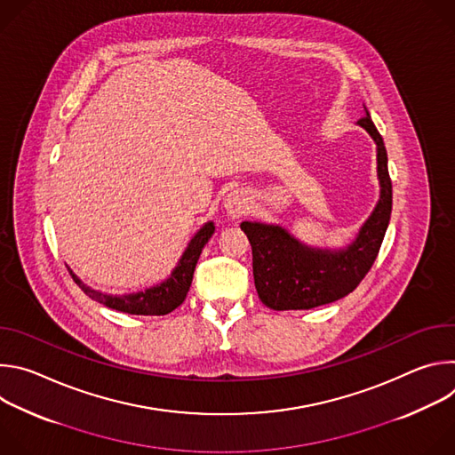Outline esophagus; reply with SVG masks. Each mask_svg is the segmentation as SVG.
Segmentation results:
<instances>
[{
    "instance_id": "1",
    "label": "esophagus",
    "mask_w": 455,
    "mask_h": 455,
    "mask_svg": "<svg viewBox=\"0 0 455 455\" xmlns=\"http://www.w3.org/2000/svg\"><path fill=\"white\" fill-rule=\"evenodd\" d=\"M225 209H227L228 216H232V218L243 216L244 211H246V198H244V194L239 192V190L230 192L228 196L225 198Z\"/></svg>"
}]
</instances>
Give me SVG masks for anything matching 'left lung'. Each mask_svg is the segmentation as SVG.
<instances>
[{"instance_id": "1", "label": "left lung", "mask_w": 455, "mask_h": 455, "mask_svg": "<svg viewBox=\"0 0 455 455\" xmlns=\"http://www.w3.org/2000/svg\"><path fill=\"white\" fill-rule=\"evenodd\" d=\"M376 142L379 200L346 248H311L279 225L243 221L251 244L253 283L261 302L275 311L311 309L349 295L367 275L379 251L393 211V183L383 139L369 111L358 120Z\"/></svg>"}]
</instances>
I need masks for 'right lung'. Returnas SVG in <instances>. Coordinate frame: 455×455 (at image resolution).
<instances>
[{"label": "right lung", "instance_id": "add662e5", "mask_svg": "<svg viewBox=\"0 0 455 455\" xmlns=\"http://www.w3.org/2000/svg\"><path fill=\"white\" fill-rule=\"evenodd\" d=\"M214 228L216 227L212 221L205 223L188 241L183 255L180 257V261H178L176 268L171 272V275L164 283L146 288L144 291L124 293V295L102 293V291H97V290H92L90 286H86L70 268H68V272L74 277V281L77 283V286L90 299H93L111 309L129 313V315H167L185 300L187 291L192 283L194 268H196V263H198L204 246L212 237Z\"/></svg>", "mask_w": 455, "mask_h": 455}]
</instances>
